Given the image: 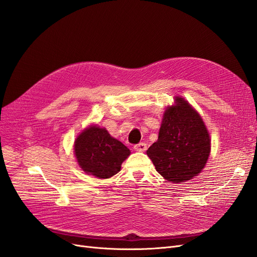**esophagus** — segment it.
I'll list each match as a JSON object with an SVG mask.
<instances>
[{
  "label": "esophagus",
  "instance_id": "esophagus-1",
  "mask_svg": "<svg viewBox=\"0 0 257 257\" xmlns=\"http://www.w3.org/2000/svg\"><path fill=\"white\" fill-rule=\"evenodd\" d=\"M134 149H135L136 151H138V152H144V151L147 150V144H145V143H139V144H137V145L134 146Z\"/></svg>",
  "mask_w": 257,
  "mask_h": 257
}]
</instances>
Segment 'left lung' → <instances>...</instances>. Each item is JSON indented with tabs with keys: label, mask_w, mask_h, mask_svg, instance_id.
<instances>
[{
	"label": "left lung",
	"mask_w": 257,
	"mask_h": 257,
	"mask_svg": "<svg viewBox=\"0 0 257 257\" xmlns=\"http://www.w3.org/2000/svg\"><path fill=\"white\" fill-rule=\"evenodd\" d=\"M166 108L159 139L147 154L157 172L174 183L191 180L205 167L210 155V136L199 113L183 97Z\"/></svg>",
	"instance_id": "8db88e82"
}]
</instances>
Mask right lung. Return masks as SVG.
I'll return each instance as SVG.
<instances>
[{"mask_svg": "<svg viewBox=\"0 0 257 257\" xmlns=\"http://www.w3.org/2000/svg\"><path fill=\"white\" fill-rule=\"evenodd\" d=\"M74 152L83 172L99 179L118 174L123 161L131 154L127 147L97 125L81 132L75 141Z\"/></svg>", "mask_w": 257, "mask_h": 257, "instance_id": "obj_1", "label": "right lung"}]
</instances>
